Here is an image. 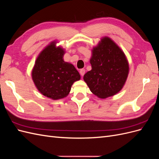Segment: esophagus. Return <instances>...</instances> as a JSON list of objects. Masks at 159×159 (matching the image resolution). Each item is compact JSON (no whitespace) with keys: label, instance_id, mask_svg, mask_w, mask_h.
Returning a JSON list of instances; mask_svg holds the SVG:
<instances>
[{"label":"esophagus","instance_id":"obj_1","mask_svg":"<svg viewBox=\"0 0 159 159\" xmlns=\"http://www.w3.org/2000/svg\"><path fill=\"white\" fill-rule=\"evenodd\" d=\"M85 70L84 69H81L80 70V74L81 76H83L85 74Z\"/></svg>","mask_w":159,"mask_h":159}]
</instances>
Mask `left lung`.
<instances>
[{
  "label": "left lung",
  "instance_id": "8db88e82",
  "mask_svg": "<svg viewBox=\"0 0 159 159\" xmlns=\"http://www.w3.org/2000/svg\"><path fill=\"white\" fill-rule=\"evenodd\" d=\"M92 52L90 60L91 70L84 76L89 89L103 99L117 93L128 76L129 64L125 55L107 37L102 39Z\"/></svg>",
  "mask_w": 159,
  "mask_h": 159
}]
</instances>
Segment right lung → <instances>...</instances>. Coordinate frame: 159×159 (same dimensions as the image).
Segmentation results:
<instances>
[{
  "mask_svg": "<svg viewBox=\"0 0 159 159\" xmlns=\"http://www.w3.org/2000/svg\"><path fill=\"white\" fill-rule=\"evenodd\" d=\"M64 54L63 49L52 42L38 56L32 72L37 89L54 100L66 97L74 81L81 78L75 67L64 61Z\"/></svg>",
  "mask_w": 159,
  "mask_h": 159,
  "instance_id": "add662e5",
  "label": "right lung"
}]
</instances>
